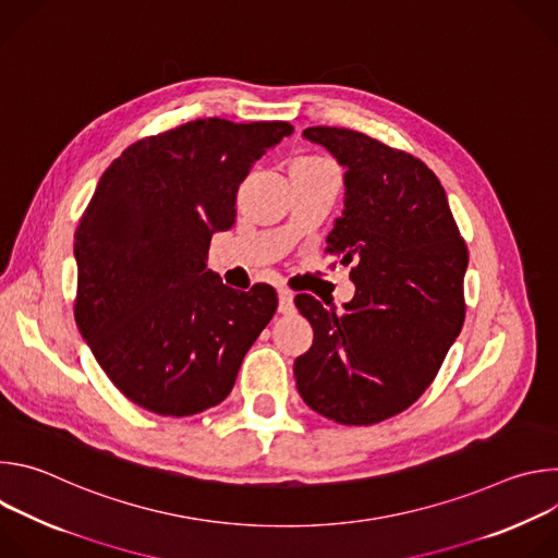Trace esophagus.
Instances as JSON below:
<instances>
[{"label":"esophagus","mask_w":558,"mask_h":558,"mask_svg":"<svg viewBox=\"0 0 558 558\" xmlns=\"http://www.w3.org/2000/svg\"><path fill=\"white\" fill-rule=\"evenodd\" d=\"M278 311L280 313H291L293 311V293L289 289L278 291Z\"/></svg>","instance_id":"1"}]
</instances>
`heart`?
Wrapping results in <instances>:
<instances>
[{
  "mask_svg": "<svg viewBox=\"0 0 558 558\" xmlns=\"http://www.w3.org/2000/svg\"><path fill=\"white\" fill-rule=\"evenodd\" d=\"M329 166L325 158H317V156H300L293 161L291 170H313V168H325Z\"/></svg>",
  "mask_w": 558,
  "mask_h": 558,
  "instance_id": "b5f03b06",
  "label": "heart"
}]
</instances>
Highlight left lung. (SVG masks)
<instances>
[{
	"mask_svg": "<svg viewBox=\"0 0 558 558\" xmlns=\"http://www.w3.org/2000/svg\"><path fill=\"white\" fill-rule=\"evenodd\" d=\"M344 168V211L327 254L351 265L342 313L295 295L313 344L293 364L306 407L371 426L407 411L435 379L463 317L468 250L439 179L420 158L347 128H306Z\"/></svg>",
	"mask_w": 558,
	"mask_h": 558,
	"instance_id": "obj_1",
	"label": "left lung"
}]
</instances>
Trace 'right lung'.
Here are the masks:
<instances>
[{
	"mask_svg": "<svg viewBox=\"0 0 558 558\" xmlns=\"http://www.w3.org/2000/svg\"><path fill=\"white\" fill-rule=\"evenodd\" d=\"M291 132L196 119L132 143L104 172L74 235V320L136 407L187 417L220 404L274 317V287L222 284L207 252L235 222L252 166Z\"/></svg>",
	"mask_w": 558,
	"mask_h": 558,
	"instance_id": "right-lung-1",
	"label": "right lung"
}]
</instances>
